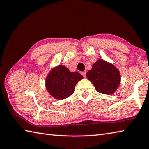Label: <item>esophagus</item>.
Listing matches in <instances>:
<instances>
[{"instance_id": "obj_1", "label": "esophagus", "mask_w": 149, "mask_h": 149, "mask_svg": "<svg viewBox=\"0 0 149 149\" xmlns=\"http://www.w3.org/2000/svg\"><path fill=\"white\" fill-rule=\"evenodd\" d=\"M86 73H87V71H82L81 72V74L84 76V77H85V76H86Z\"/></svg>"}]
</instances>
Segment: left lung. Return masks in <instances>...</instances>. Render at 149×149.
I'll return each mask as SVG.
<instances>
[{
	"label": "left lung",
	"instance_id": "1",
	"mask_svg": "<svg viewBox=\"0 0 149 149\" xmlns=\"http://www.w3.org/2000/svg\"><path fill=\"white\" fill-rule=\"evenodd\" d=\"M86 76L94 85L97 91L102 94L113 93L120 84L119 71L114 65L103 60L95 62Z\"/></svg>",
	"mask_w": 149,
	"mask_h": 149
}]
</instances>
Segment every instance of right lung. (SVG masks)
Returning <instances> with one entry per match:
<instances>
[{"instance_id":"1","label":"right lung","mask_w":149,"mask_h":149,"mask_svg":"<svg viewBox=\"0 0 149 149\" xmlns=\"http://www.w3.org/2000/svg\"><path fill=\"white\" fill-rule=\"evenodd\" d=\"M83 78L78 72H71L65 66L58 65L49 72L46 80L49 93L57 100H63L74 93L77 82Z\"/></svg>"}]
</instances>
